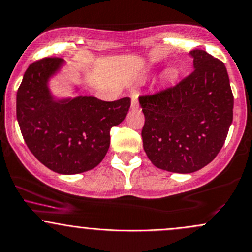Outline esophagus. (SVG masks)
<instances>
[{"instance_id":"34e87169","label":"esophagus","mask_w":252,"mask_h":252,"mask_svg":"<svg viewBox=\"0 0 252 252\" xmlns=\"http://www.w3.org/2000/svg\"><path fill=\"white\" fill-rule=\"evenodd\" d=\"M131 108L132 109H138L139 108V102H138V94L137 93H133V94L131 95Z\"/></svg>"}]
</instances>
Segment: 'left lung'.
Returning a JSON list of instances; mask_svg holds the SVG:
<instances>
[{
    "label": "left lung",
    "mask_w": 252,
    "mask_h": 252,
    "mask_svg": "<svg viewBox=\"0 0 252 252\" xmlns=\"http://www.w3.org/2000/svg\"><path fill=\"white\" fill-rule=\"evenodd\" d=\"M194 70L180 82L142 94V139L153 165L191 173L212 161L233 121V98L223 62L204 49L190 51Z\"/></svg>",
    "instance_id": "left-lung-1"
}]
</instances>
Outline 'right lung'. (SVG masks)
Segmentation results:
<instances>
[{
    "instance_id": "obj_1",
    "label": "right lung",
    "mask_w": 252,
    "mask_h": 252,
    "mask_svg": "<svg viewBox=\"0 0 252 252\" xmlns=\"http://www.w3.org/2000/svg\"><path fill=\"white\" fill-rule=\"evenodd\" d=\"M62 63L58 57H46L30 64L17 92V119L38 161L57 173L75 175L92 170L104 159L110 128L125 119L131 99L53 100L47 81Z\"/></svg>"
}]
</instances>
